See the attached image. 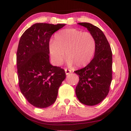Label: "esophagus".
I'll use <instances>...</instances> for the list:
<instances>
[{
	"mask_svg": "<svg viewBox=\"0 0 131 131\" xmlns=\"http://www.w3.org/2000/svg\"><path fill=\"white\" fill-rule=\"evenodd\" d=\"M65 73L66 75L70 74L71 73V70H70V69H65Z\"/></svg>",
	"mask_w": 131,
	"mask_h": 131,
	"instance_id": "34e87169",
	"label": "esophagus"
}]
</instances>
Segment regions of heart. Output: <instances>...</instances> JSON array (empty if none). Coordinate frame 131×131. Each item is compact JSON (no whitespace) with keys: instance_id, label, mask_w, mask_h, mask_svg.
I'll return each instance as SVG.
<instances>
[{"instance_id":"1","label":"heart","mask_w":131,"mask_h":131,"mask_svg":"<svg viewBox=\"0 0 131 131\" xmlns=\"http://www.w3.org/2000/svg\"><path fill=\"white\" fill-rule=\"evenodd\" d=\"M49 52L55 65L63 63L66 57L69 65L85 66L91 60L95 50L94 37L89 32L74 28L65 29L55 35L49 42Z\"/></svg>"}]
</instances>
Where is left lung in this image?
I'll return each instance as SVG.
<instances>
[{
    "label": "left lung",
    "instance_id": "obj_1",
    "mask_svg": "<svg viewBox=\"0 0 131 131\" xmlns=\"http://www.w3.org/2000/svg\"><path fill=\"white\" fill-rule=\"evenodd\" d=\"M79 25L87 28L95 40L94 57L88 65L74 71L79 76L76 88L79 101L85 105L94 106L101 102L109 92L112 80V52L103 32L88 23Z\"/></svg>",
    "mask_w": 131,
    "mask_h": 131
}]
</instances>
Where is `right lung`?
I'll return each instance as SVG.
<instances>
[{"label":"right lung","instance_id":"obj_1","mask_svg":"<svg viewBox=\"0 0 131 131\" xmlns=\"http://www.w3.org/2000/svg\"><path fill=\"white\" fill-rule=\"evenodd\" d=\"M65 24L36 23L22 35L17 52L19 87L31 105L46 108L56 101L65 70L50 62V37Z\"/></svg>","mask_w":131,"mask_h":131}]
</instances>
